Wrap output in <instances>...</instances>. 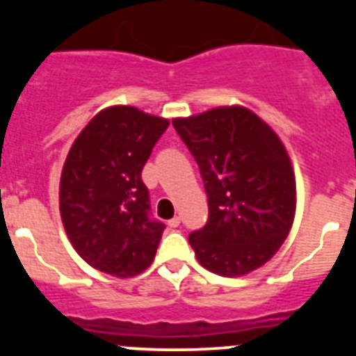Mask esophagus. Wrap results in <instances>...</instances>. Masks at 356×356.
I'll return each mask as SVG.
<instances>
[{
  "label": "esophagus",
  "mask_w": 356,
  "mask_h": 356,
  "mask_svg": "<svg viewBox=\"0 0 356 356\" xmlns=\"http://www.w3.org/2000/svg\"><path fill=\"white\" fill-rule=\"evenodd\" d=\"M169 226H171V228H178V226H180V217L175 216L172 219H169Z\"/></svg>",
  "instance_id": "34e87169"
}]
</instances>
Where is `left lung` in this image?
<instances>
[{"label":"left lung","instance_id":"1","mask_svg":"<svg viewBox=\"0 0 356 356\" xmlns=\"http://www.w3.org/2000/svg\"><path fill=\"white\" fill-rule=\"evenodd\" d=\"M200 165L209 221L188 235L201 266L244 276L282 248L296 216V176L275 130L241 105L172 119Z\"/></svg>","mask_w":356,"mask_h":356}]
</instances>
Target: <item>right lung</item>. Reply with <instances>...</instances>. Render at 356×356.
<instances>
[{"label": "right lung", "instance_id": "right-lung-1", "mask_svg": "<svg viewBox=\"0 0 356 356\" xmlns=\"http://www.w3.org/2000/svg\"><path fill=\"white\" fill-rule=\"evenodd\" d=\"M169 121L130 105L99 110L80 131L60 176V217L85 262L128 278L155 260L165 226L149 217L140 172Z\"/></svg>", "mask_w": 356, "mask_h": 356}]
</instances>
